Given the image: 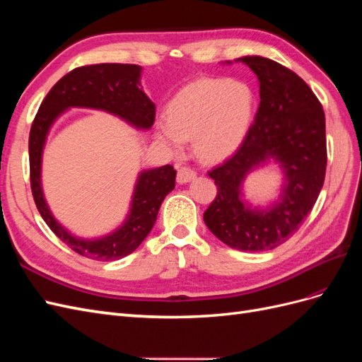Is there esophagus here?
Instances as JSON below:
<instances>
[{"mask_svg": "<svg viewBox=\"0 0 362 362\" xmlns=\"http://www.w3.org/2000/svg\"><path fill=\"white\" fill-rule=\"evenodd\" d=\"M196 178V172L187 166H182L178 169V175H177V181L180 184H185V182H190L192 180Z\"/></svg>", "mask_w": 362, "mask_h": 362, "instance_id": "34e87169", "label": "esophagus"}]
</instances>
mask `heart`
Here are the masks:
<instances>
[{
    "instance_id": "b5f03b06",
    "label": "heart",
    "mask_w": 362,
    "mask_h": 362,
    "mask_svg": "<svg viewBox=\"0 0 362 362\" xmlns=\"http://www.w3.org/2000/svg\"><path fill=\"white\" fill-rule=\"evenodd\" d=\"M254 96L246 84L226 80H196L175 95L168 117L157 120V137L173 152L194 139V149L205 161H221L242 145L247 133Z\"/></svg>"
}]
</instances>
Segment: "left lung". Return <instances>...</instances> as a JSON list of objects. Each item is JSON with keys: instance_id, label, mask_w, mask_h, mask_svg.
Here are the masks:
<instances>
[{"instance_id": "8db88e82", "label": "left lung", "mask_w": 362, "mask_h": 362, "mask_svg": "<svg viewBox=\"0 0 362 362\" xmlns=\"http://www.w3.org/2000/svg\"><path fill=\"white\" fill-rule=\"evenodd\" d=\"M235 62L257 75L259 107L242 146L208 172L217 196L204 222L229 247L261 252L287 242L319 198L326 172L325 113L308 84L282 64L261 56ZM269 162L284 175L281 194L255 207L244 199L243 185L249 173Z\"/></svg>"}]
</instances>
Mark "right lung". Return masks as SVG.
Returning a JSON list of instances; mask_svg holds the SVG:
<instances>
[{"label": "right lung", "mask_w": 362, "mask_h": 362, "mask_svg": "<svg viewBox=\"0 0 362 362\" xmlns=\"http://www.w3.org/2000/svg\"><path fill=\"white\" fill-rule=\"evenodd\" d=\"M139 64L101 63L71 71L54 84L33 120L28 139L31 193L43 221L76 254L98 261H113L134 252L157 221L166 194L175 189L170 164L141 170L137 177L124 223L113 233L81 238L69 233L52 216L42 190V156L54 122L72 107L93 108L115 115L136 129H149L156 120V104L140 86Z\"/></svg>", "instance_id": "obj_1"}]
</instances>
